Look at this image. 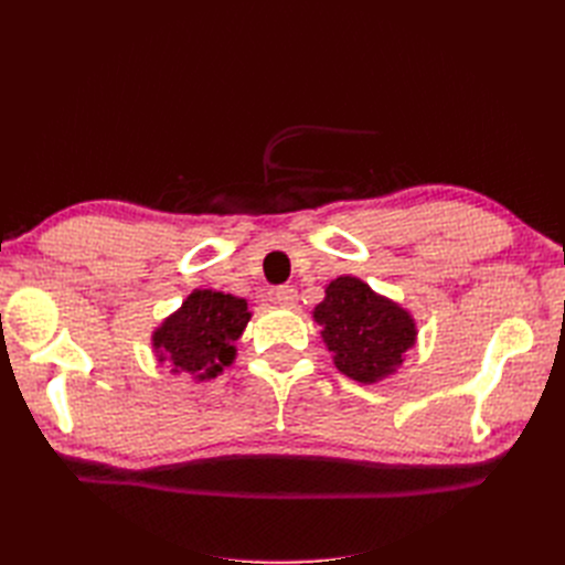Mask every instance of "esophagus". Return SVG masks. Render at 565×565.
<instances>
[{"instance_id": "1", "label": "esophagus", "mask_w": 565, "mask_h": 565, "mask_svg": "<svg viewBox=\"0 0 565 565\" xmlns=\"http://www.w3.org/2000/svg\"><path fill=\"white\" fill-rule=\"evenodd\" d=\"M297 299H299V295H297V289L292 285H285V287L276 289V301L280 306H285V309H295Z\"/></svg>"}]
</instances>
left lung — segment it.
<instances>
[{"label":"left lung","mask_w":565,"mask_h":565,"mask_svg":"<svg viewBox=\"0 0 565 565\" xmlns=\"http://www.w3.org/2000/svg\"><path fill=\"white\" fill-rule=\"evenodd\" d=\"M311 313L334 367L358 384L388 380L417 347L413 313L355 276L324 285V297Z\"/></svg>","instance_id":"1"}]
</instances>
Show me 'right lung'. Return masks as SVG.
<instances>
[{
  "label": "right lung",
  "mask_w": 565,
  "mask_h": 565,
  "mask_svg": "<svg viewBox=\"0 0 565 565\" xmlns=\"http://www.w3.org/2000/svg\"><path fill=\"white\" fill-rule=\"evenodd\" d=\"M252 313L247 301L195 287L174 313L150 334L158 363L195 384L210 382L235 363V341L243 337Z\"/></svg>",
  "instance_id": "add662e5"
}]
</instances>
